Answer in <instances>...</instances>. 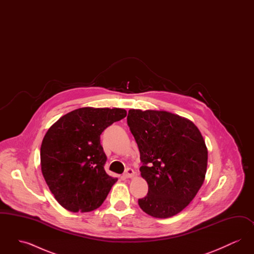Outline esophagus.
I'll return each mask as SVG.
<instances>
[{
    "instance_id": "34e87169",
    "label": "esophagus",
    "mask_w": 254,
    "mask_h": 254,
    "mask_svg": "<svg viewBox=\"0 0 254 254\" xmlns=\"http://www.w3.org/2000/svg\"><path fill=\"white\" fill-rule=\"evenodd\" d=\"M134 176H135V171L132 169H127L124 173L125 178H133Z\"/></svg>"
}]
</instances>
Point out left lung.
Wrapping results in <instances>:
<instances>
[{"instance_id": "1", "label": "left lung", "mask_w": 254, "mask_h": 254, "mask_svg": "<svg viewBox=\"0 0 254 254\" xmlns=\"http://www.w3.org/2000/svg\"><path fill=\"white\" fill-rule=\"evenodd\" d=\"M127 125L148 186L138 204L146 214L169 218L193 200L205 181L207 148L192 122L164 110L129 109Z\"/></svg>"}]
</instances>
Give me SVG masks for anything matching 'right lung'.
I'll return each instance as SVG.
<instances>
[{
    "instance_id": "1",
    "label": "right lung",
    "mask_w": 254,
    "mask_h": 254,
    "mask_svg": "<svg viewBox=\"0 0 254 254\" xmlns=\"http://www.w3.org/2000/svg\"><path fill=\"white\" fill-rule=\"evenodd\" d=\"M127 116L123 109L81 108L55 122L41 145V169L57 202L72 212H88L107 198L117 178L106 172L100 135Z\"/></svg>"
}]
</instances>
